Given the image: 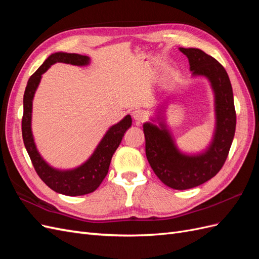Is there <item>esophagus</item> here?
Returning <instances> with one entry per match:
<instances>
[{"label": "esophagus", "mask_w": 259, "mask_h": 259, "mask_svg": "<svg viewBox=\"0 0 259 259\" xmlns=\"http://www.w3.org/2000/svg\"><path fill=\"white\" fill-rule=\"evenodd\" d=\"M133 117H134V120L136 123H142L144 121H146L147 119V114L144 110H135L134 112H133Z\"/></svg>", "instance_id": "1"}]
</instances>
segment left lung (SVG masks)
<instances>
[{
	"mask_svg": "<svg viewBox=\"0 0 259 259\" xmlns=\"http://www.w3.org/2000/svg\"><path fill=\"white\" fill-rule=\"evenodd\" d=\"M179 51L189 60L192 77H205L213 91L215 127L210 142L200 152H183L165 121L163 106L143 127L146 155L155 175L171 189L186 190L206 183L221 170L234 137L237 116L225 68L199 49L179 48Z\"/></svg>",
	"mask_w": 259,
	"mask_h": 259,
	"instance_id": "8db88e82",
	"label": "left lung"
}]
</instances>
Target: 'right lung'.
I'll return each mask as SVG.
<instances>
[{"label":"right lung","mask_w":259,"mask_h":259,"mask_svg":"<svg viewBox=\"0 0 259 259\" xmlns=\"http://www.w3.org/2000/svg\"><path fill=\"white\" fill-rule=\"evenodd\" d=\"M56 62L83 67L90 65L91 58L80 54L54 53L30 76L23 95L22 139L34 169L43 182L54 191L70 197H76V195L95 191L103 182L108 174L112 155L122 142L124 133L132 126V117L127 114L119 123L112 125L101 138L92 155L81 165L71 169H59L50 165L37 150L31 128V122H32V101L42 75Z\"/></svg>","instance_id":"obj_1"}]
</instances>
